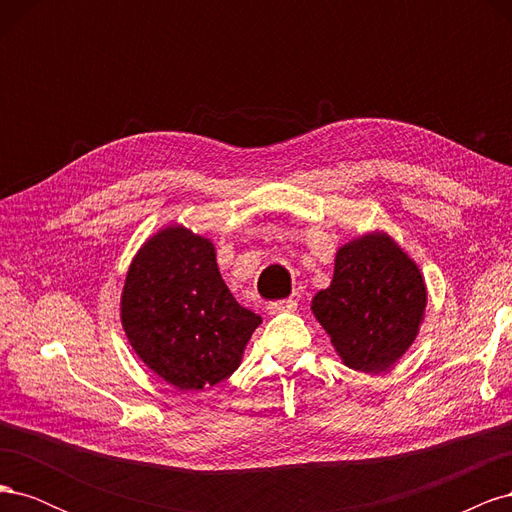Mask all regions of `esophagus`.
Returning a JSON list of instances; mask_svg holds the SVG:
<instances>
[{"label": "esophagus", "mask_w": 512, "mask_h": 512, "mask_svg": "<svg viewBox=\"0 0 512 512\" xmlns=\"http://www.w3.org/2000/svg\"><path fill=\"white\" fill-rule=\"evenodd\" d=\"M294 307H297V301H292V299L275 301V303L267 305V312L275 316V314H282V312H294Z\"/></svg>", "instance_id": "1"}]
</instances>
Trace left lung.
I'll return each instance as SVG.
<instances>
[{
  "label": "left lung",
  "mask_w": 512,
  "mask_h": 512,
  "mask_svg": "<svg viewBox=\"0 0 512 512\" xmlns=\"http://www.w3.org/2000/svg\"><path fill=\"white\" fill-rule=\"evenodd\" d=\"M427 307L425 277L389 232L369 230L335 254L331 284L312 299V314L342 363L380 374L408 352Z\"/></svg>",
  "instance_id": "1"
}]
</instances>
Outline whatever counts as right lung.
I'll list each match as a JSON object with an SVG mask.
<instances>
[{
  "mask_svg": "<svg viewBox=\"0 0 512 512\" xmlns=\"http://www.w3.org/2000/svg\"><path fill=\"white\" fill-rule=\"evenodd\" d=\"M119 316L138 359L179 391L228 378L262 322L224 284L213 241L183 224L160 228L138 247Z\"/></svg>",
  "mask_w": 512,
  "mask_h": 512,
  "instance_id": "obj_1",
  "label": "right lung"
}]
</instances>
